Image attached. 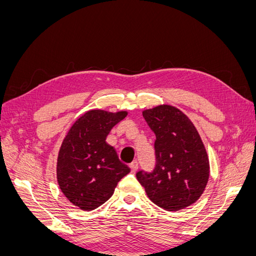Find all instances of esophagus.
<instances>
[{"mask_svg": "<svg viewBox=\"0 0 256 256\" xmlns=\"http://www.w3.org/2000/svg\"><path fill=\"white\" fill-rule=\"evenodd\" d=\"M129 168H131V172H136V171H138V161H132V162H131V164H129Z\"/></svg>", "mask_w": 256, "mask_h": 256, "instance_id": "esophagus-1", "label": "esophagus"}]
</instances>
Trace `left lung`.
<instances>
[{
    "label": "left lung",
    "instance_id": "left-lung-1",
    "mask_svg": "<svg viewBox=\"0 0 256 256\" xmlns=\"http://www.w3.org/2000/svg\"><path fill=\"white\" fill-rule=\"evenodd\" d=\"M156 136V166L152 172L138 171L136 178L147 196L159 207L177 212L202 196L209 177L204 144L192 122L172 106L143 111Z\"/></svg>",
    "mask_w": 256,
    "mask_h": 256
}]
</instances>
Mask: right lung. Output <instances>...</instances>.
Here are the masks:
<instances>
[{"mask_svg":"<svg viewBox=\"0 0 256 256\" xmlns=\"http://www.w3.org/2000/svg\"><path fill=\"white\" fill-rule=\"evenodd\" d=\"M127 112L92 110L76 120L62 143L56 175L65 196L83 210H92L109 200L130 168L120 161L106 138Z\"/></svg>","mask_w":256,"mask_h":256,"instance_id":"right-lung-1","label":"right lung"}]
</instances>
